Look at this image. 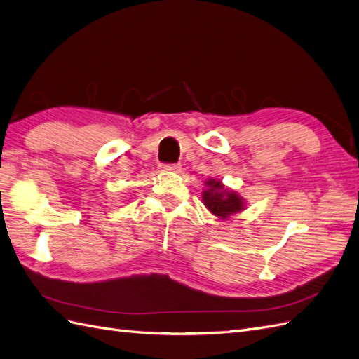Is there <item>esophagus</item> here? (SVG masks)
<instances>
[{"label": "esophagus", "instance_id": "34e87169", "mask_svg": "<svg viewBox=\"0 0 359 359\" xmlns=\"http://www.w3.org/2000/svg\"><path fill=\"white\" fill-rule=\"evenodd\" d=\"M180 163H162L161 170L162 171H171V172H179L180 171Z\"/></svg>", "mask_w": 359, "mask_h": 359}]
</instances>
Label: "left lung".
<instances>
[{
  "mask_svg": "<svg viewBox=\"0 0 359 359\" xmlns=\"http://www.w3.org/2000/svg\"><path fill=\"white\" fill-rule=\"evenodd\" d=\"M208 189L203 191V203L209 209L210 214L218 218H229L233 214L241 212L245 203L241 196H238L235 191L226 188L222 180L209 179L206 182Z\"/></svg>",
  "mask_w": 359,
  "mask_h": 359,
  "instance_id": "obj_1",
  "label": "left lung"
}]
</instances>
